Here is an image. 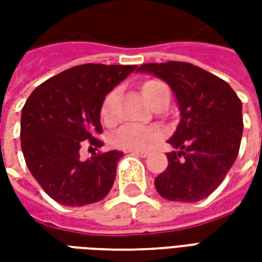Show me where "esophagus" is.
<instances>
[{
    "mask_svg": "<svg viewBox=\"0 0 262 262\" xmlns=\"http://www.w3.org/2000/svg\"><path fill=\"white\" fill-rule=\"evenodd\" d=\"M127 153L133 154V156H140V157H147L148 151H142V150H129Z\"/></svg>",
    "mask_w": 262,
    "mask_h": 262,
    "instance_id": "34e87169",
    "label": "esophagus"
}]
</instances>
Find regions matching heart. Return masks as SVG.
Instances as JSON below:
<instances>
[{
    "label": "heart",
    "mask_w": 262,
    "mask_h": 262,
    "mask_svg": "<svg viewBox=\"0 0 262 262\" xmlns=\"http://www.w3.org/2000/svg\"><path fill=\"white\" fill-rule=\"evenodd\" d=\"M165 91H168V86L160 80H147L140 85V92H142L143 98L150 105ZM114 97L115 92H109L101 105L99 114H101V119L105 123H111L114 119V114H112ZM160 137H161V132L157 127L127 123V125L120 126L118 130L112 133L111 144L114 147L123 148V150H143L156 140H159Z\"/></svg>",
    "instance_id": "obj_1"
}]
</instances>
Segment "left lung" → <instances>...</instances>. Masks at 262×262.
<instances>
[{"label": "left lung", "mask_w": 262, "mask_h": 262, "mask_svg": "<svg viewBox=\"0 0 262 262\" xmlns=\"http://www.w3.org/2000/svg\"><path fill=\"white\" fill-rule=\"evenodd\" d=\"M137 71L164 80L181 120L168 140V165L156 180L168 201L198 202L219 187L234 164L243 136L242 101L226 81L184 61L147 63Z\"/></svg>", "instance_id": "obj_1"}]
</instances>
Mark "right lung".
<instances>
[{"instance_id": "1", "label": "right lung", "mask_w": 262, "mask_h": 262, "mask_svg": "<svg viewBox=\"0 0 262 262\" xmlns=\"http://www.w3.org/2000/svg\"><path fill=\"white\" fill-rule=\"evenodd\" d=\"M137 66H75L32 92L20 115V147L26 165L56 202L84 206L108 195L122 151L111 150L81 160L84 140L103 143L101 105L105 95Z\"/></svg>"}]
</instances>
